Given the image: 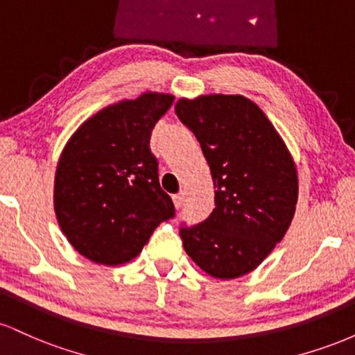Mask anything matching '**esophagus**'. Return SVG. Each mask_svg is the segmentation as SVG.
Instances as JSON below:
<instances>
[{
  "instance_id": "esophagus-1",
  "label": "esophagus",
  "mask_w": 355,
  "mask_h": 355,
  "mask_svg": "<svg viewBox=\"0 0 355 355\" xmlns=\"http://www.w3.org/2000/svg\"><path fill=\"white\" fill-rule=\"evenodd\" d=\"M183 202H185V191H180V193L173 195V203L177 209H180V207L183 205Z\"/></svg>"
}]
</instances>
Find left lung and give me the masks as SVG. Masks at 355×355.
Wrapping results in <instances>:
<instances>
[{
  "label": "left lung",
  "instance_id": "obj_1",
  "mask_svg": "<svg viewBox=\"0 0 355 355\" xmlns=\"http://www.w3.org/2000/svg\"><path fill=\"white\" fill-rule=\"evenodd\" d=\"M175 113L197 137L217 189L210 217L180 227L183 248L209 275L237 279L259 267L291 225L299 195L295 164L245 96L182 98Z\"/></svg>",
  "mask_w": 355,
  "mask_h": 355
}]
</instances>
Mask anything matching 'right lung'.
I'll list each match as a JSON object with an SVG mask.
<instances>
[{
	"label": "right lung",
	"mask_w": 355,
	"mask_h": 355,
	"mask_svg": "<svg viewBox=\"0 0 355 355\" xmlns=\"http://www.w3.org/2000/svg\"><path fill=\"white\" fill-rule=\"evenodd\" d=\"M173 96L144 93L110 105L73 133L55 175V211L68 242L92 262L121 266L175 217L150 150Z\"/></svg>",
	"instance_id": "obj_1"
}]
</instances>
